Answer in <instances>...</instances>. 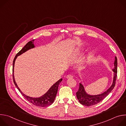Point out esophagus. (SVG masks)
I'll list each match as a JSON object with an SVG mask.
<instances>
[{
	"label": "esophagus",
	"mask_w": 126,
	"mask_h": 126,
	"mask_svg": "<svg viewBox=\"0 0 126 126\" xmlns=\"http://www.w3.org/2000/svg\"><path fill=\"white\" fill-rule=\"evenodd\" d=\"M73 78V76L72 75H68L66 76V78H67V79H70V78Z\"/></svg>",
	"instance_id": "1"
}]
</instances>
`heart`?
Instances as JSON below:
<instances>
[{"label":"heart","mask_w":126,"mask_h":126,"mask_svg":"<svg viewBox=\"0 0 126 126\" xmlns=\"http://www.w3.org/2000/svg\"><path fill=\"white\" fill-rule=\"evenodd\" d=\"M81 53H82V51H81V50H80V49H77V50L75 51V54H74V56L76 57V56H79V55H80V54H81ZM84 62H85V60H83L82 61H81V63L82 64H83Z\"/></svg>","instance_id":"obj_1"}]
</instances>
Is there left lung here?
Instances as JSON below:
<instances>
[{
  "label": "left lung",
  "instance_id": "8db88e82",
  "mask_svg": "<svg viewBox=\"0 0 126 126\" xmlns=\"http://www.w3.org/2000/svg\"><path fill=\"white\" fill-rule=\"evenodd\" d=\"M114 64V67L113 69H112L113 71L114 72L113 83L110 87L109 89H108L104 92L98 95H89L86 92L83 84L80 83L79 90L76 93V96L79 102L81 104L86 106H90L96 105L102 101L113 90L115 86L117 74V59L116 56L115 57Z\"/></svg>",
  "mask_w": 126,
  "mask_h": 126
}]
</instances>
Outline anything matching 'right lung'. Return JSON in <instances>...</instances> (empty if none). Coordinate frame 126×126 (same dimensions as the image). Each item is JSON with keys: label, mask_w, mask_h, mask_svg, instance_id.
<instances>
[{"label": "right lung", "mask_w": 126, "mask_h": 126, "mask_svg": "<svg viewBox=\"0 0 126 126\" xmlns=\"http://www.w3.org/2000/svg\"><path fill=\"white\" fill-rule=\"evenodd\" d=\"M34 41V40H32L29 42H28L25 46L24 47L18 52V53L15 56L13 61V82L14 83L16 87V88L18 89V90L19 91L20 93L22 95V96L29 102L32 103L33 105L38 106V107H45L49 106L51 105L54 101L56 94L57 93L58 91V88L59 84L60 82L62 81V79H60L57 82H56L54 84H53L48 90V91L44 94L43 95H42L41 97H37V98H33L31 97L28 96H26L24 94H23L21 91L20 90V89L19 88V87H18L15 79H14V64H15V61L16 60V59L17 58V56H18L20 55H21L23 53L25 52L27 50L32 49L35 47L34 44L33 43Z\"/></svg>", "instance_id": "right-lung-1"}]
</instances>
